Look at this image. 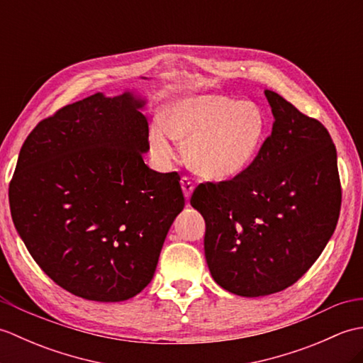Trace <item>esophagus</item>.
Returning <instances> with one entry per match:
<instances>
[{"label":"esophagus","mask_w":363,"mask_h":363,"mask_svg":"<svg viewBox=\"0 0 363 363\" xmlns=\"http://www.w3.org/2000/svg\"><path fill=\"white\" fill-rule=\"evenodd\" d=\"M181 187H182V191H184V196H186V198L189 199V198L191 196V194H194V182L190 181V177L182 176Z\"/></svg>","instance_id":"obj_1"}]
</instances>
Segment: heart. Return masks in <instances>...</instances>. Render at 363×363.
<instances>
[{"label": "heart", "instance_id": "obj_1", "mask_svg": "<svg viewBox=\"0 0 363 363\" xmlns=\"http://www.w3.org/2000/svg\"><path fill=\"white\" fill-rule=\"evenodd\" d=\"M267 115L252 101L225 95H191L167 109V126L150 129V146L162 164L176 156V142L186 143L191 169L211 179L240 174L257 157L267 137Z\"/></svg>", "mask_w": 363, "mask_h": 363}]
</instances>
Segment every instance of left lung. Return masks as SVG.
I'll list each match as a JSON object with an SVG mask.
<instances>
[{
  "instance_id": "obj_1",
  "label": "left lung",
  "mask_w": 363,
  "mask_h": 363,
  "mask_svg": "<svg viewBox=\"0 0 363 363\" xmlns=\"http://www.w3.org/2000/svg\"><path fill=\"white\" fill-rule=\"evenodd\" d=\"M273 130L233 179L199 184L190 204L206 221L204 252L220 287L265 296L295 284L333 237L342 206L328 129L265 90Z\"/></svg>"
}]
</instances>
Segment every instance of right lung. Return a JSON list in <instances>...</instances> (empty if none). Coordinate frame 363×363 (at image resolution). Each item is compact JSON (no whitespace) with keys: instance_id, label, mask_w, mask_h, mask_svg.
Listing matches in <instances>:
<instances>
[{"instance_id":"right-lung-1","label":"right lung","mask_w":363,"mask_h":363,"mask_svg":"<svg viewBox=\"0 0 363 363\" xmlns=\"http://www.w3.org/2000/svg\"><path fill=\"white\" fill-rule=\"evenodd\" d=\"M145 101L95 94L42 120L23 143L9 204L30 256L76 296L117 303L152 279L181 177L143 162Z\"/></svg>"}]
</instances>
